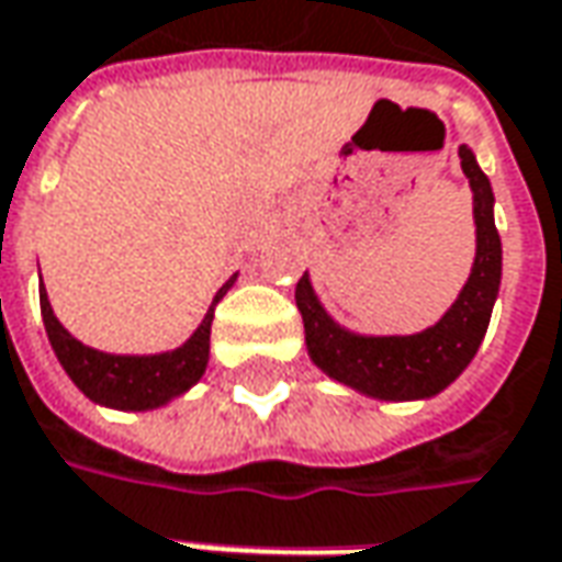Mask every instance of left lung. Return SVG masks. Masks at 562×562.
<instances>
[{
	"mask_svg": "<svg viewBox=\"0 0 562 562\" xmlns=\"http://www.w3.org/2000/svg\"><path fill=\"white\" fill-rule=\"evenodd\" d=\"M460 167L473 189L475 261L451 311L416 336H358L323 311L307 273L295 285L307 355L326 376L379 401H416L448 389L475 358L501 289V236L494 195L475 155L460 146Z\"/></svg>",
	"mask_w": 562,
	"mask_h": 562,
	"instance_id": "obj_1",
	"label": "left lung"
}]
</instances>
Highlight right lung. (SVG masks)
Instances as JSON below:
<instances>
[{"instance_id":"1","label":"right lung","mask_w":562,"mask_h":562,"mask_svg":"<svg viewBox=\"0 0 562 562\" xmlns=\"http://www.w3.org/2000/svg\"><path fill=\"white\" fill-rule=\"evenodd\" d=\"M236 277L223 282L221 292L214 295L211 311L204 314L202 326L183 341L180 348L165 351V355H105L87 348L83 341H77L68 329L58 323L52 314L49 295L46 289H40V311L43 323L49 333L55 358L61 360L65 373L74 379V385L95 404L117 407V411H151L161 407L170 397L183 395L186 389H192L204 376L207 367V348H211V319L217 301L226 295V289L233 285Z\"/></svg>"}]
</instances>
